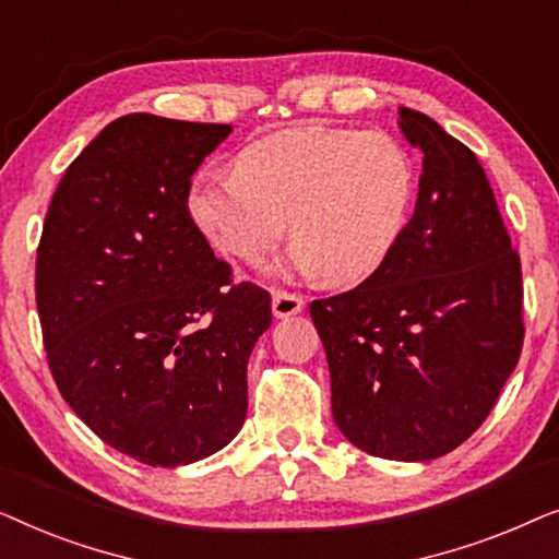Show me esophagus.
<instances>
[{
	"instance_id": "34e87169",
	"label": "esophagus",
	"mask_w": 559,
	"mask_h": 559,
	"mask_svg": "<svg viewBox=\"0 0 559 559\" xmlns=\"http://www.w3.org/2000/svg\"><path fill=\"white\" fill-rule=\"evenodd\" d=\"M305 300L300 295L293 293H274L272 295V312L274 318H293L297 312H302Z\"/></svg>"
}]
</instances>
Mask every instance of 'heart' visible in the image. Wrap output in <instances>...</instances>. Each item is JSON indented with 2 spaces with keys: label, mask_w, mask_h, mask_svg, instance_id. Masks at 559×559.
<instances>
[{
  "label": "heart",
  "mask_w": 559,
  "mask_h": 559,
  "mask_svg": "<svg viewBox=\"0 0 559 559\" xmlns=\"http://www.w3.org/2000/svg\"><path fill=\"white\" fill-rule=\"evenodd\" d=\"M415 165L389 134L293 127L251 144L236 173L201 170L186 205L198 231L236 262L257 266L285 236L282 270L358 285L389 262L407 231Z\"/></svg>",
  "instance_id": "1"
}]
</instances>
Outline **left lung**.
Returning <instances> with one entry per match:
<instances>
[{"mask_svg":"<svg viewBox=\"0 0 559 559\" xmlns=\"http://www.w3.org/2000/svg\"><path fill=\"white\" fill-rule=\"evenodd\" d=\"M423 150L415 216L389 262L310 318L343 438L386 461L450 453L493 409L522 354V264L473 152L400 109Z\"/></svg>","mask_w":559,"mask_h":559,"instance_id":"1","label":"left lung"}]
</instances>
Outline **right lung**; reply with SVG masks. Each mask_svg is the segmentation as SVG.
Returning <instances> with one entry per match:
<instances>
[{
	"label": "right lung",
	"mask_w": 559,
	"mask_h": 559,
	"mask_svg": "<svg viewBox=\"0 0 559 559\" xmlns=\"http://www.w3.org/2000/svg\"><path fill=\"white\" fill-rule=\"evenodd\" d=\"M228 124L127 114L68 167L45 213L35 295L52 379L119 453L178 468L236 438L247 364L272 323L188 216Z\"/></svg>",
	"instance_id": "add662e5"
}]
</instances>
